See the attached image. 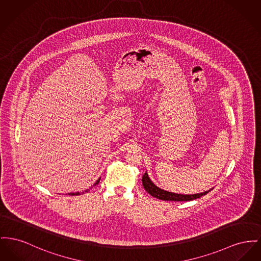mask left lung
<instances>
[{"instance_id":"1","label":"left lung","mask_w":261,"mask_h":261,"mask_svg":"<svg viewBox=\"0 0 261 261\" xmlns=\"http://www.w3.org/2000/svg\"><path fill=\"white\" fill-rule=\"evenodd\" d=\"M142 185L143 188L145 189V191L147 192L148 194H150L151 196H153L154 198L159 199V200H163V201H192L195 199H198L206 194H208V191L203 192V193H198V194H193V195H183V194H176V193H172V192L165 191L163 189H160L159 187H157L155 184H153V182L149 179L148 174L144 173L142 176Z\"/></svg>"}]
</instances>
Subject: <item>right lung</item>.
I'll return each mask as SVG.
<instances>
[{"label": "right lung", "mask_w": 261, "mask_h": 261, "mask_svg": "<svg viewBox=\"0 0 261 261\" xmlns=\"http://www.w3.org/2000/svg\"><path fill=\"white\" fill-rule=\"evenodd\" d=\"M100 179H101V178H99V179L97 180V182H96V183H95L93 186H96V185H97V184L100 182ZM88 191H89V189L85 190L84 192H82V194H83V193H87ZM69 195H71V196H74V195H76V196H77V195H81V193H79V192H76V193H69Z\"/></svg>", "instance_id": "1"}]
</instances>
